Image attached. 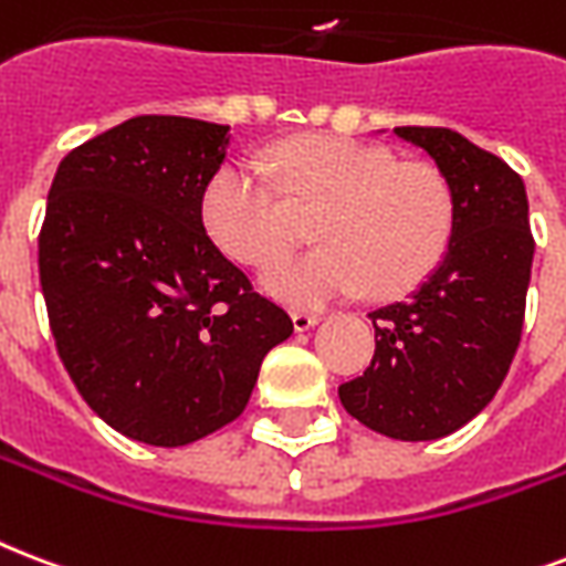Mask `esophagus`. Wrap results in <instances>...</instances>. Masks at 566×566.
Listing matches in <instances>:
<instances>
[{
  "mask_svg": "<svg viewBox=\"0 0 566 566\" xmlns=\"http://www.w3.org/2000/svg\"><path fill=\"white\" fill-rule=\"evenodd\" d=\"M321 323V317L317 314H308V312H293V329L296 332H308L314 329Z\"/></svg>",
  "mask_w": 566,
  "mask_h": 566,
  "instance_id": "1",
  "label": "esophagus"
}]
</instances>
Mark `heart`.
<instances>
[{
    "label": "heart",
    "mask_w": 566,
    "mask_h": 566,
    "mask_svg": "<svg viewBox=\"0 0 566 566\" xmlns=\"http://www.w3.org/2000/svg\"><path fill=\"white\" fill-rule=\"evenodd\" d=\"M270 166L293 205L321 207L312 222L321 249L282 258L261 275V287L284 305L317 308L368 284L377 296H398L442 261L454 196L439 168L338 136L284 142ZM201 219L216 245L243 264H266L287 245L282 198L243 159L207 180Z\"/></svg>",
    "instance_id": "heart-1"
}]
</instances>
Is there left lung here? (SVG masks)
Here are the masks:
<instances>
[{
  "label": "left lung",
  "mask_w": 566,
  "mask_h": 566,
  "mask_svg": "<svg viewBox=\"0 0 566 566\" xmlns=\"http://www.w3.org/2000/svg\"><path fill=\"white\" fill-rule=\"evenodd\" d=\"M437 163L454 196V228L437 270L374 321L377 350L338 388L344 409L382 437L454 433L495 398L523 335L534 237L523 178L446 127H395Z\"/></svg>",
  "instance_id": "1"
}]
</instances>
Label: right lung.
I'll use <instances>...</instances> for the list:
<instances>
[{"label": "right lung", "instance_id": "add662e5", "mask_svg": "<svg viewBox=\"0 0 566 566\" xmlns=\"http://www.w3.org/2000/svg\"><path fill=\"white\" fill-rule=\"evenodd\" d=\"M228 145L226 124L139 115L73 148L46 198L38 270L59 356L85 403L145 446L234 421L293 332L205 231Z\"/></svg>", "mask_w": 566, "mask_h": 566}]
</instances>
